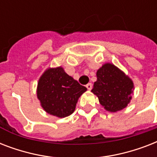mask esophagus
Listing matches in <instances>:
<instances>
[{"instance_id": "1", "label": "esophagus", "mask_w": 157, "mask_h": 157, "mask_svg": "<svg viewBox=\"0 0 157 157\" xmlns=\"http://www.w3.org/2000/svg\"><path fill=\"white\" fill-rule=\"evenodd\" d=\"M86 88L88 89L89 90H90L91 89H92V84H91V83L87 84V85H86Z\"/></svg>"}]
</instances>
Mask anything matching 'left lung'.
Masks as SVG:
<instances>
[{
	"label": "left lung",
	"instance_id": "1",
	"mask_svg": "<svg viewBox=\"0 0 157 157\" xmlns=\"http://www.w3.org/2000/svg\"><path fill=\"white\" fill-rule=\"evenodd\" d=\"M97 81L91 92L98 98L104 109L117 112L124 109L132 99L134 82L124 71L114 64L104 63L96 73Z\"/></svg>",
	"mask_w": 157,
	"mask_h": 157
}]
</instances>
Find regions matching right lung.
Segmentation results:
<instances>
[{
    "label": "right lung",
    "mask_w": 157,
    "mask_h": 157,
    "mask_svg": "<svg viewBox=\"0 0 157 157\" xmlns=\"http://www.w3.org/2000/svg\"><path fill=\"white\" fill-rule=\"evenodd\" d=\"M86 90L60 66L49 67L43 72L38 81L36 96L45 112L63 118L73 113L79 98Z\"/></svg>",
    "instance_id": "right-lung-1"
}]
</instances>
